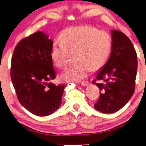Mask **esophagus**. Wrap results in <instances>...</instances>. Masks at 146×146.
<instances>
[{"instance_id":"esophagus-1","label":"esophagus","mask_w":146,"mask_h":146,"mask_svg":"<svg viewBox=\"0 0 146 146\" xmlns=\"http://www.w3.org/2000/svg\"><path fill=\"white\" fill-rule=\"evenodd\" d=\"M90 84L88 81H87V80H84V81H82L80 82V85H82V86H87V85Z\"/></svg>"}]
</instances>
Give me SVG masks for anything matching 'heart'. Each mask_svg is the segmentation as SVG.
<instances>
[{
  "instance_id": "heart-1",
  "label": "heart",
  "mask_w": 146,
  "mask_h": 146,
  "mask_svg": "<svg viewBox=\"0 0 146 146\" xmlns=\"http://www.w3.org/2000/svg\"><path fill=\"white\" fill-rule=\"evenodd\" d=\"M61 41H54L51 56L55 65L63 68L71 54L76 53L74 66L61 75L65 81H78L87 76L90 70L97 71L107 62L112 50V38L109 32L98 30L92 25L67 28L60 33Z\"/></svg>"
}]
</instances>
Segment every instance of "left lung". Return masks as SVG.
<instances>
[{
    "mask_svg": "<svg viewBox=\"0 0 146 146\" xmlns=\"http://www.w3.org/2000/svg\"><path fill=\"white\" fill-rule=\"evenodd\" d=\"M110 58L92 83L100 89V98L94 104L104 113L121 109L135 92L137 56L133 44L124 33L113 30Z\"/></svg>",
    "mask_w": 146,
    "mask_h": 146,
    "instance_id": "obj_1",
    "label": "left lung"
}]
</instances>
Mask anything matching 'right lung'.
<instances>
[{
	"instance_id": "1",
	"label": "right lung",
	"mask_w": 146,
	"mask_h": 146,
	"mask_svg": "<svg viewBox=\"0 0 146 146\" xmlns=\"http://www.w3.org/2000/svg\"><path fill=\"white\" fill-rule=\"evenodd\" d=\"M53 42L43 32L18 43L11 63V79L19 102L37 116L53 113L61 105L66 85H54L51 48Z\"/></svg>"
}]
</instances>
